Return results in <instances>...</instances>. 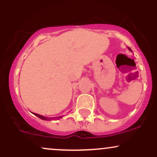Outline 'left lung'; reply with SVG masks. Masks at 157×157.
Returning a JSON list of instances; mask_svg holds the SVG:
<instances>
[{"label": "left lung", "mask_w": 157, "mask_h": 157, "mask_svg": "<svg viewBox=\"0 0 157 157\" xmlns=\"http://www.w3.org/2000/svg\"><path fill=\"white\" fill-rule=\"evenodd\" d=\"M129 49H130V50H131V48H129Z\"/></svg>", "instance_id": "obj_1"}]
</instances>
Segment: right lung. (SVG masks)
I'll return each mask as SVG.
<instances>
[{
  "label": "right lung",
  "instance_id": "add662e5",
  "mask_svg": "<svg viewBox=\"0 0 157 157\" xmlns=\"http://www.w3.org/2000/svg\"><path fill=\"white\" fill-rule=\"evenodd\" d=\"M34 114L35 115V116H37V117H39V118H40V119H42V120H51L52 119H60V118H62L63 117H61V116H60V117H44V116H42V115H40V114H37V113H34Z\"/></svg>",
  "mask_w": 157,
  "mask_h": 157
}]
</instances>
